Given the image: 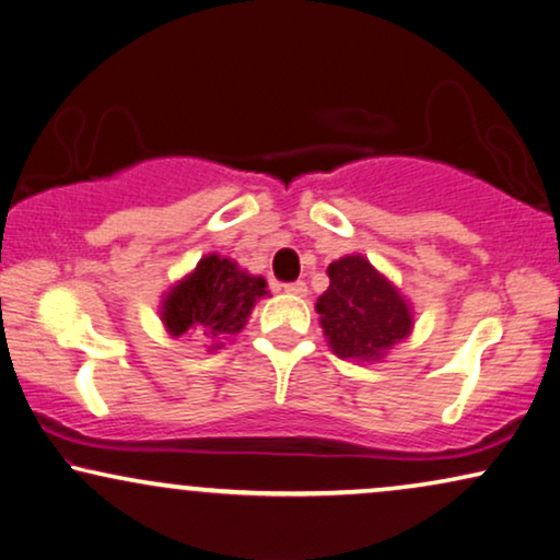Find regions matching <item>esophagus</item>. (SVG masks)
<instances>
[{
  "mask_svg": "<svg viewBox=\"0 0 560 560\" xmlns=\"http://www.w3.org/2000/svg\"><path fill=\"white\" fill-rule=\"evenodd\" d=\"M284 292L292 296H307V284H304V281H294V284L284 287Z\"/></svg>",
  "mask_w": 560,
  "mask_h": 560,
  "instance_id": "obj_1",
  "label": "esophagus"
}]
</instances>
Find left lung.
<instances>
[{"instance_id":"obj_1","label":"left lung","mask_w":560,"mask_h":560,"mask_svg":"<svg viewBox=\"0 0 560 560\" xmlns=\"http://www.w3.org/2000/svg\"><path fill=\"white\" fill-rule=\"evenodd\" d=\"M327 273L330 287L315 310L335 355L353 363H378L412 335V304L366 256H342L327 266Z\"/></svg>"}]
</instances>
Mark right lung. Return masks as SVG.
<instances>
[{
	"instance_id": "right-lung-1",
	"label": "right lung",
	"mask_w": 560,
	"mask_h": 560,
	"mask_svg": "<svg viewBox=\"0 0 560 560\" xmlns=\"http://www.w3.org/2000/svg\"><path fill=\"white\" fill-rule=\"evenodd\" d=\"M264 276H253L237 260L207 253L189 273L161 296V325L168 335H202L207 350H220L248 325L258 300L271 296Z\"/></svg>"
}]
</instances>
